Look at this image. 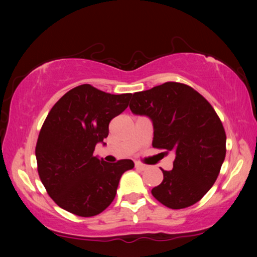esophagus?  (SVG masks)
<instances>
[{
  "instance_id": "1",
  "label": "esophagus",
  "mask_w": 257,
  "mask_h": 257,
  "mask_svg": "<svg viewBox=\"0 0 257 257\" xmlns=\"http://www.w3.org/2000/svg\"><path fill=\"white\" fill-rule=\"evenodd\" d=\"M146 165H144V164H142V163H136V168L137 170H140V171H144V170H146Z\"/></svg>"
}]
</instances>
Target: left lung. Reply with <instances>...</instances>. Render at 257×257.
I'll return each mask as SVG.
<instances>
[{
	"instance_id": "left-lung-1",
	"label": "left lung",
	"mask_w": 257,
	"mask_h": 257,
	"mask_svg": "<svg viewBox=\"0 0 257 257\" xmlns=\"http://www.w3.org/2000/svg\"><path fill=\"white\" fill-rule=\"evenodd\" d=\"M130 108L152 120L153 147L175 152L173 170H161L164 180L152 195L172 209L200 201L226 157V132L212 105L193 87L167 82L133 93Z\"/></svg>"
}]
</instances>
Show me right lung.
<instances>
[{"instance_id": "1", "label": "right lung", "mask_w": 257, "mask_h": 257, "mask_svg": "<svg viewBox=\"0 0 257 257\" xmlns=\"http://www.w3.org/2000/svg\"><path fill=\"white\" fill-rule=\"evenodd\" d=\"M131 97L83 84L66 92L49 112L35 153L42 184L61 208L89 217L113 201L122 173L135 164L130 159L105 163L93 157V151Z\"/></svg>"}]
</instances>
